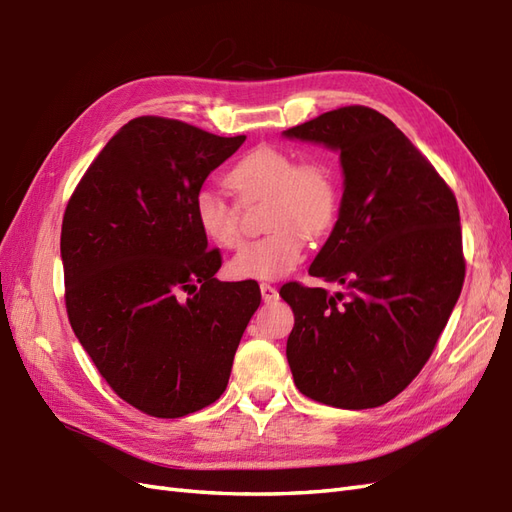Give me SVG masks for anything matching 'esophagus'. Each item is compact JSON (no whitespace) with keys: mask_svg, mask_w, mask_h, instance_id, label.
<instances>
[{"mask_svg":"<svg viewBox=\"0 0 512 512\" xmlns=\"http://www.w3.org/2000/svg\"><path fill=\"white\" fill-rule=\"evenodd\" d=\"M260 295L269 303V301L278 299V290H275V286H271V284H260Z\"/></svg>","mask_w":512,"mask_h":512,"instance_id":"1","label":"esophagus"}]
</instances>
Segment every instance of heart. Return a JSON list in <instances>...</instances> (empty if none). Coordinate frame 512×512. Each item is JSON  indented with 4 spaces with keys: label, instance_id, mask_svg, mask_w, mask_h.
I'll list each match as a JSON object with an SVG mask.
<instances>
[{
    "label": "heart",
    "instance_id": "obj_1",
    "mask_svg": "<svg viewBox=\"0 0 512 512\" xmlns=\"http://www.w3.org/2000/svg\"><path fill=\"white\" fill-rule=\"evenodd\" d=\"M228 185L239 198L265 200L267 237L245 245L230 260L228 271L237 280H275L293 271L306 250V239L323 234L338 215V178L325 161H301L280 148L260 146L228 172ZM193 217L200 232L222 250L241 245L234 206L213 189H200L193 198Z\"/></svg>",
    "mask_w": 512,
    "mask_h": 512
}]
</instances>
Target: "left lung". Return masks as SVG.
<instances>
[{"label": "left lung", "instance_id": "obj_1", "mask_svg": "<svg viewBox=\"0 0 512 512\" xmlns=\"http://www.w3.org/2000/svg\"><path fill=\"white\" fill-rule=\"evenodd\" d=\"M340 155L338 219L310 275L284 284L295 327L286 359L301 394L370 409L403 392L431 357L465 280L459 206L396 124L370 107L327 112L282 133Z\"/></svg>", "mask_w": 512, "mask_h": 512}]
</instances>
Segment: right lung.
Returning a JSON list of instances; mask_svg holds the SVG:
<instances>
[{"instance_id": "obj_1", "label": "right lung", "mask_w": 512, "mask_h": 512, "mask_svg": "<svg viewBox=\"0 0 512 512\" xmlns=\"http://www.w3.org/2000/svg\"><path fill=\"white\" fill-rule=\"evenodd\" d=\"M245 135L142 116L105 144L62 222L66 312L81 347L129 405L183 418L224 394L256 282H219L193 198Z\"/></svg>"}]
</instances>
